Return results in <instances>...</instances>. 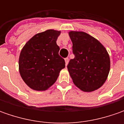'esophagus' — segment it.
Returning a JSON list of instances; mask_svg holds the SVG:
<instances>
[{
    "mask_svg": "<svg viewBox=\"0 0 124 124\" xmlns=\"http://www.w3.org/2000/svg\"><path fill=\"white\" fill-rule=\"evenodd\" d=\"M65 65L67 66V65H68V62H69V59H68V58H66V59H65Z\"/></svg>",
    "mask_w": 124,
    "mask_h": 124,
    "instance_id": "34e87169",
    "label": "esophagus"
}]
</instances>
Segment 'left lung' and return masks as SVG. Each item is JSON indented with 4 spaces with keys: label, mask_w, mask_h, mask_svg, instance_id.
Wrapping results in <instances>:
<instances>
[{
    "label": "left lung",
    "mask_w": 124,
    "mask_h": 124,
    "mask_svg": "<svg viewBox=\"0 0 124 124\" xmlns=\"http://www.w3.org/2000/svg\"><path fill=\"white\" fill-rule=\"evenodd\" d=\"M72 42L74 59L67 68L74 84L81 90L90 93L106 82L110 69V59L106 47L84 31L68 32Z\"/></svg>",
    "instance_id": "left-lung-1"
}]
</instances>
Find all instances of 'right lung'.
I'll return each instance as SVG.
<instances>
[{"instance_id": "obj_1", "label": "right lung", "mask_w": 124, "mask_h": 124, "mask_svg": "<svg viewBox=\"0 0 124 124\" xmlns=\"http://www.w3.org/2000/svg\"><path fill=\"white\" fill-rule=\"evenodd\" d=\"M61 31L47 30L32 36L22 48L19 72L24 82L36 91H44L56 82L65 68V61L59 55L56 44Z\"/></svg>"}]
</instances>
